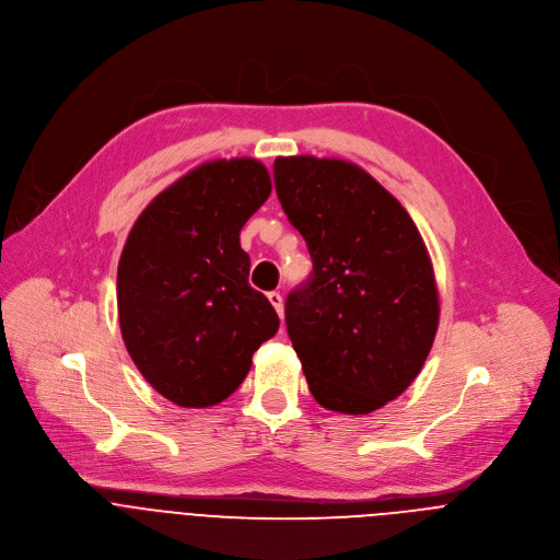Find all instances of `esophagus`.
<instances>
[{
	"mask_svg": "<svg viewBox=\"0 0 560 560\" xmlns=\"http://www.w3.org/2000/svg\"><path fill=\"white\" fill-rule=\"evenodd\" d=\"M268 301L277 310V314L283 318V296L279 292H268Z\"/></svg>",
	"mask_w": 560,
	"mask_h": 560,
	"instance_id": "esophagus-1",
	"label": "esophagus"
}]
</instances>
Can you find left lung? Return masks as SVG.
<instances>
[{
  "label": "left lung",
  "instance_id": "obj_1",
  "mask_svg": "<svg viewBox=\"0 0 560 560\" xmlns=\"http://www.w3.org/2000/svg\"><path fill=\"white\" fill-rule=\"evenodd\" d=\"M272 172L314 264L285 299L310 393L334 412H375L417 380L436 338L425 242L401 202L355 163L279 156Z\"/></svg>",
  "mask_w": 560,
  "mask_h": 560
}]
</instances>
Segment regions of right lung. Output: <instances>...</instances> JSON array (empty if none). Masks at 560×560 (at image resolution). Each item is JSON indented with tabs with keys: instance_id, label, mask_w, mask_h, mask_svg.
Returning a JSON list of instances; mask_svg holds the SVG:
<instances>
[{
	"instance_id": "add662e5",
	"label": "right lung",
	"mask_w": 560,
	"mask_h": 560,
	"mask_svg": "<svg viewBox=\"0 0 560 560\" xmlns=\"http://www.w3.org/2000/svg\"><path fill=\"white\" fill-rule=\"evenodd\" d=\"M270 189L255 159L207 161L163 189L128 233L117 266L121 338L145 382L180 408L233 395L279 329L240 246Z\"/></svg>"
}]
</instances>
